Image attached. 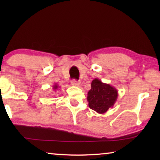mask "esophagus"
<instances>
[{
  "label": "esophagus",
  "mask_w": 160,
  "mask_h": 160,
  "mask_svg": "<svg viewBox=\"0 0 160 160\" xmlns=\"http://www.w3.org/2000/svg\"><path fill=\"white\" fill-rule=\"evenodd\" d=\"M71 85L72 86H75V87H80L81 83L79 82V81L73 80L71 81Z\"/></svg>",
  "instance_id": "esophagus-1"
}]
</instances>
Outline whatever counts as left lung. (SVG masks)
Returning a JSON list of instances; mask_svg holds the SVG:
<instances>
[{"instance_id": "obj_1", "label": "left lung", "mask_w": 160, "mask_h": 160, "mask_svg": "<svg viewBox=\"0 0 160 160\" xmlns=\"http://www.w3.org/2000/svg\"><path fill=\"white\" fill-rule=\"evenodd\" d=\"M118 97V90L109 84L102 82L98 78L92 80L87 99L89 107L98 113H106L113 107Z\"/></svg>"}]
</instances>
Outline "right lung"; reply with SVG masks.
<instances>
[{
    "mask_svg": "<svg viewBox=\"0 0 160 160\" xmlns=\"http://www.w3.org/2000/svg\"><path fill=\"white\" fill-rule=\"evenodd\" d=\"M58 88H59V86L57 85V84H55V85H53V90H55V91L58 90Z\"/></svg>",
    "mask_w": 160,
    "mask_h": 160,
    "instance_id": "obj_1",
    "label": "right lung"
}]
</instances>
